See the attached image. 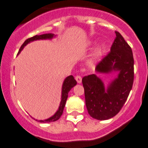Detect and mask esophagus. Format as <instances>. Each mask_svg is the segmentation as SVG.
I'll list each match as a JSON object with an SVG mask.
<instances>
[{
  "mask_svg": "<svg viewBox=\"0 0 148 148\" xmlns=\"http://www.w3.org/2000/svg\"><path fill=\"white\" fill-rule=\"evenodd\" d=\"M75 79L77 80V83H78V84H81L82 83V77H80V76H77V77H75Z\"/></svg>",
  "mask_w": 148,
  "mask_h": 148,
  "instance_id": "esophagus-1",
  "label": "esophagus"
}]
</instances>
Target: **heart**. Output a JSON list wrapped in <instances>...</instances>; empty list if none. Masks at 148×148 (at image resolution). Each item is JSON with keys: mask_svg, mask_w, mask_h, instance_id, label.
<instances>
[{"mask_svg": "<svg viewBox=\"0 0 148 148\" xmlns=\"http://www.w3.org/2000/svg\"><path fill=\"white\" fill-rule=\"evenodd\" d=\"M89 46H92V43H89ZM106 50H107V46L104 44H102L99 45L95 49L93 53L94 59H99L104 54Z\"/></svg>", "mask_w": 148, "mask_h": 148, "instance_id": "heart-1", "label": "heart"}]
</instances>
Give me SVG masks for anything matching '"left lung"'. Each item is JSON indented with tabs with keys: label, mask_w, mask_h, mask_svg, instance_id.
Returning a JSON list of instances; mask_svg holds the SVG:
<instances>
[{
	"label": "left lung",
	"mask_w": 148,
	"mask_h": 148,
	"mask_svg": "<svg viewBox=\"0 0 148 148\" xmlns=\"http://www.w3.org/2000/svg\"><path fill=\"white\" fill-rule=\"evenodd\" d=\"M116 38L110 52L97 65L96 72L117 77L107 87L96 74L83 77L86 107L93 118L106 120L115 116L126 102L134 81V59L132 49L122 36L115 31Z\"/></svg>",
	"instance_id": "8db88e82"
}]
</instances>
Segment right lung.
<instances>
[{
	"mask_svg": "<svg viewBox=\"0 0 148 148\" xmlns=\"http://www.w3.org/2000/svg\"><path fill=\"white\" fill-rule=\"evenodd\" d=\"M56 36L53 34H42V35H36L34 36L31 37V38H28L26 41H24L22 46H21L20 49H19V51L18 53H21L22 50H23V48L25 47L28 44L34 41H37V40H46V39H52L53 37H55ZM77 84V81L74 79V77L72 75H70L69 77H67L65 79L64 81L63 82V85H62V100H61L60 104H59V109H58L57 111L54 114L53 116H51L49 118L46 119L44 120H38L34 119L35 120L38 121L39 122H43V123H46V122H55V121L58 120L60 117L62 116V113H63L64 109L66 102L67 97H68V93L70 90L71 89V88L74 87L75 85Z\"/></svg>",
	"mask_w": 148,
	"mask_h": 148,
	"instance_id": "right-lung-1",
	"label": "right lung"
}]
</instances>
